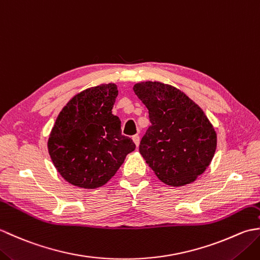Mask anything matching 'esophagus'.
<instances>
[{
  "instance_id": "esophagus-1",
  "label": "esophagus",
  "mask_w": 260,
  "mask_h": 260,
  "mask_svg": "<svg viewBox=\"0 0 260 260\" xmlns=\"http://www.w3.org/2000/svg\"><path fill=\"white\" fill-rule=\"evenodd\" d=\"M132 139H133V142L135 143V145L139 147V145H140V136L139 135H134L133 137H132Z\"/></svg>"
}]
</instances>
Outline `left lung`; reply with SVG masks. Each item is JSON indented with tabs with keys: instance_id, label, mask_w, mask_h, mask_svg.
I'll return each mask as SVG.
<instances>
[{
	"instance_id": "left-lung-1",
	"label": "left lung",
	"mask_w": 260,
	"mask_h": 260,
	"mask_svg": "<svg viewBox=\"0 0 260 260\" xmlns=\"http://www.w3.org/2000/svg\"><path fill=\"white\" fill-rule=\"evenodd\" d=\"M133 89L148 109L151 126L140 153L157 178L171 186L194 182L211 163L217 133L198 104L174 86L142 81Z\"/></svg>"
}]
</instances>
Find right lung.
Returning a JSON list of instances; mask_svg holds the SVG:
<instances>
[{
	"mask_svg": "<svg viewBox=\"0 0 260 260\" xmlns=\"http://www.w3.org/2000/svg\"><path fill=\"white\" fill-rule=\"evenodd\" d=\"M117 95L112 82L87 88L59 113L48 152L68 183L82 189L103 186L135 150L134 142L121 135L120 120L112 113Z\"/></svg>",
	"mask_w": 260,
	"mask_h": 260,
	"instance_id": "add662e5",
	"label": "right lung"
}]
</instances>
